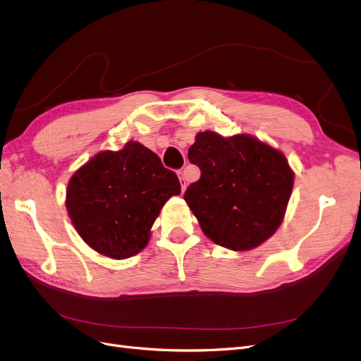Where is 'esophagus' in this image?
<instances>
[{"instance_id": "obj_1", "label": "esophagus", "mask_w": 361, "mask_h": 361, "mask_svg": "<svg viewBox=\"0 0 361 361\" xmlns=\"http://www.w3.org/2000/svg\"><path fill=\"white\" fill-rule=\"evenodd\" d=\"M178 177H180L181 188H183V192H184V190H185V188H188V181H185V178H184V173H183V171H180V172H178Z\"/></svg>"}]
</instances>
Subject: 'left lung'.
Returning <instances> with one entry per match:
<instances>
[{
    "mask_svg": "<svg viewBox=\"0 0 361 361\" xmlns=\"http://www.w3.org/2000/svg\"><path fill=\"white\" fill-rule=\"evenodd\" d=\"M189 160L201 178L184 193L212 243L233 251L256 248L281 224L295 176L286 156L251 135L199 132Z\"/></svg>",
    "mask_w": 361,
    "mask_h": 361,
    "instance_id": "8db88e82",
    "label": "left lung"
}]
</instances>
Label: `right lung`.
Returning a JSON list of instances; mask_svg holds the SVG:
<instances>
[{
	"instance_id": "obj_1",
	"label": "right lung",
	"mask_w": 361,
	"mask_h": 361,
	"mask_svg": "<svg viewBox=\"0 0 361 361\" xmlns=\"http://www.w3.org/2000/svg\"><path fill=\"white\" fill-rule=\"evenodd\" d=\"M181 193L176 172L137 141L101 152L74 172L66 211L77 233L99 255L128 259L149 244L150 229L171 196Z\"/></svg>"
}]
</instances>
